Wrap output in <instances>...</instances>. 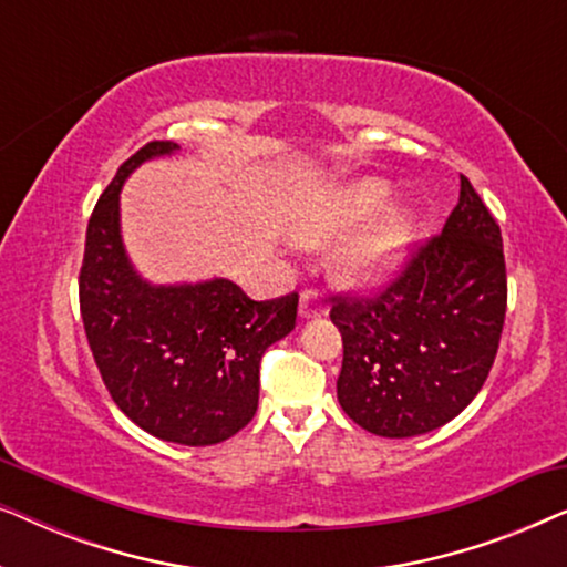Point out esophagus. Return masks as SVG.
I'll return each instance as SVG.
<instances>
[{
	"label": "esophagus",
	"instance_id": "obj_1",
	"mask_svg": "<svg viewBox=\"0 0 567 567\" xmlns=\"http://www.w3.org/2000/svg\"><path fill=\"white\" fill-rule=\"evenodd\" d=\"M324 309L320 301H317V293L312 289H305L299 293V317L301 320H309V317H320Z\"/></svg>",
	"mask_w": 567,
	"mask_h": 567
}]
</instances>
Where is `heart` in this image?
<instances>
[{"instance_id": "heart-1", "label": "heart", "mask_w": 567, "mask_h": 567, "mask_svg": "<svg viewBox=\"0 0 567 567\" xmlns=\"http://www.w3.org/2000/svg\"><path fill=\"white\" fill-rule=\"evenodd\" d=\"M392 200V185L377 177H367V181L351 183L348 188L338 193L336 206H332L330 219L320 224V227H309L305 231V239H317L328 235L332 229H355L361 224L374 219L382 214L386 204ZM410 231H413V219L402 208H390L382 219L371 224L367 231L351 239L340 252V268L343 274L353 278H374L384 274L386 268L394 266L402 247L408 245Z\"/></svg>"}]
</instances>
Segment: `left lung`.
<instances>
[{"instance_id": "obj_1", "label": "left lung", "mask_w": 567, "mask_h": 567, "mask_svg": "<svg viewBox=\"0 0 567 567\" xmlns=\"http://www.w3.org/2000/svg\"><path fill=\"white\" fill-rule=\"evenodd\" d=\"M506 299L501 227L462 175L441 235L415 247L382 289L332 297L330 320L343 336L340 408L384 439L441 429L483 390Z\"/></svg>"}]
</instances>
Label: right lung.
<instances>
[{"label": "right lung", "instance_id": "obj_1", "mask_svg": "<svg viewBox=\"0 0 567 567\" xmlns=\"http://www.w3.org/2000/svg\"><path fill=\"white\" fill-rule=\"evenodd\" d=\"M150 142L118 167L84 239L80 309L115 405L138 429L185 446L227 441L252 421L260 359L297 324L299 293L255 301L227 278L152 286L121 239V185L142 162L173 154Z\"/></svg>", "mask_w": 567, "mask_h": 567}]
</instances>
